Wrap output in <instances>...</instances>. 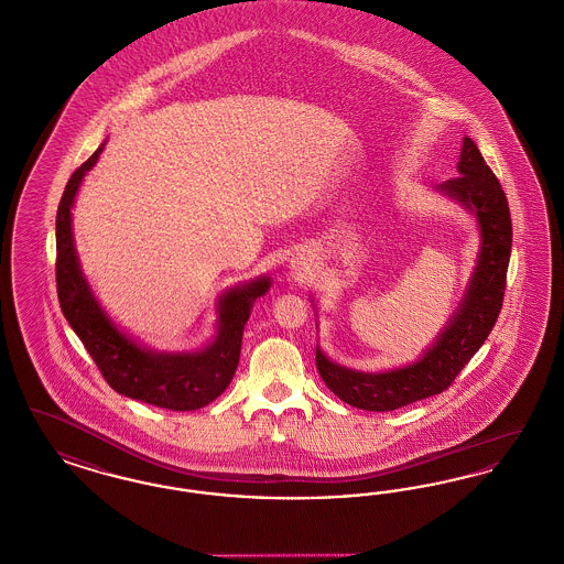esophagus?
I'll list each match as a JSON object with an SVG mask.
<instances>
[{
    "label": "esophagus",
    "instance_id": "34e87169",
    "mask_svg": "<svg viewBox=\"0 0 564 564\" xmlns=\"http://www.w3.org/2000/svg\"><path fill=\"white\" fill-rule=\"evenodd\" d=\"M291 273H293L296 280L301 278H307L312 273V259H305V257H294L291 261Z\"/></svg>",
    "mask_w": 564,
    "mask_h": 564
}]
</instances>
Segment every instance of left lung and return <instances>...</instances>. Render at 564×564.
Returning <instances> with one entry per match:
<instances>
[{"instance_id":"left-lung-1","label":"left lung","mask_w":564,"mask_h":564,"mask_svg":"<svg viewBox=\"0 0 564 564\" xmlns=\"http://www.w3.org/2000/svg\"><path fill=\"white\" fill-rule=\"evenodd\" d=\"M457 172V178L436 185V192L462 204L478 225L480 248L466 294L438 339L413 365L362 372L333 362L318 345L319 377L349 406L383 413L444 392L487 341L499 318L512 252L508 197L469 137H464Z\"/></svg>"}]
</instances>
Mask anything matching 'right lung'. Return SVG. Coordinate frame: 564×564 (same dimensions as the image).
Masks as SVG:
<instances>
[{
	"mask_svg": "<svg viewBox=\"0 0 564 564\" xmlns=\"http://www.w3.org/2000/svg\"><path fill=\"white\" fill-rule=\"evenodd\" d=\"M105 143L72 174L56 213V291L58 303L79 341L107 383L122 395L171 411H196L227 390L240 362L245 324L259 296L270 291V275H259L220 293L215 339L196 351H155L109 318L88 284L75 250V196L86 172L97 164Z\"/></svg>",
	"mask_w": 564,
	"mask_h": 564,
	"instance_id": "1",
	"label": "right lung"
}]
</instances>
